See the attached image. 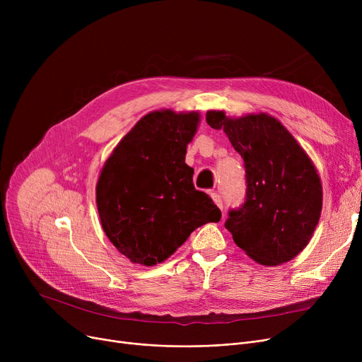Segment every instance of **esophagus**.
I'll return each instance as SVG.
<instances>
[{
	"instance_id": "obj_1",
	"label": "esophagus",
	"mask_w": 362,
	"mask_h": 362,
	"mask_svg": "<svg viewBox=\"0 0 362 362\" xmlns=\"http://www.w3.org/2000/svg\"><path fill=\"white\" fill-rule=\"evenodd\" d=\"M211 198H213L214 204L220 208V210H223V201H221V197H220L217 192H211Z\"/></svg>"
}]
</instances>
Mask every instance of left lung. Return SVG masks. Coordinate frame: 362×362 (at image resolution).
Masks as SVG:
<instances>
[{"label": "left lung", "mask_w": 362, "mask_h": 362, "mask_svg": "<svg viewBox=\"0 0 362 362\" xmlns=\"http://www.w3.org/2000/svg\"><path fill=\"white\" fill-rule=\"evenodd\" d=\"M206 123L223 129L245 163L246 198L229 213L226 229L258 264L291 261L308 245L321 216L322 186L314 163L267 112L227 117L210 110Z\"/></svg>", "instance_id": "obj_1"}]
</instances>
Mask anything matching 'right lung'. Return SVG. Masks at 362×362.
I'll return each mask as SVG.
<instances>
[{"label": "right lung", "instance_id": "obj_1", "mask_svg": "<svg viewBox=\"0 0 362 362\" xmlns=\"http://www.w3.org/2000/svg\"><path fill=\"white\" fill-rule=\"evenodd\" d=\"M197 111H152L117 144L97 183L103 229L117 251L146 267L165 261L221 211L197 191L194 168L185 163L195 136Z\"/></svg>", "mask_w": 362, "mask_h": 362}]
</instances>
